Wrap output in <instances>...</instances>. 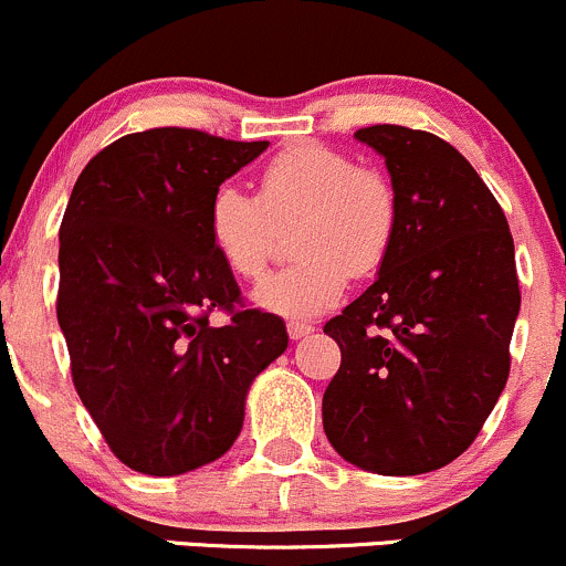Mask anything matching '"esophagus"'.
I'll list each match as a JSON object with an SVG mask.
<instances>
[{
  "mask_svg": "<svg viewBox=\"0 0 566 566\" xmlns=\"http://www.w3.org/2000/svg\"><path fill=\"white\" fill-rule=\"evenodd\" d=\"M314 328L308 323H298V319H290L287 323V336L293 338V342H298V338H303V336H308V333H312Z\"/></svg>",
  "mask_w": 566,
  "mask_h": 566,
  "instance_id": "obj_1",
  "label": "esophagus"
}]
</instances>
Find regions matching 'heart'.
Returning <instances> with one entry per match:
<instances>
[{
	"label": "heart",
	"instance_id": "b5f03b06",
	"mask_svg": "<svg viewBox=\"0 0 566 566\" xmlns=\"http://www.w3.org/2000/svg\"><path fill=\"white\" fill-rule=\"evenodd\" d=\"M295 219L298 260L273 273L254 298L268 312L303 323L336 306L349 273L368 276L388 260L401 203L388 174L358 165L342 148L303 140L260 168L258 198L219 187L208 203V235L233 276L258 282L279 228Z\"/></svg>",
	"mask_w": 566,
	"mask_h": 566
}]
</instances>
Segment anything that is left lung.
I'll use <instances>...</instances> for the list:
<instances>
[{
    "instance_id": "left-lung-1",
    "label": "left lung",
    "mask_w": 566,
    "mask_h": 566,
    "mask_svg": "<svg viewBox=\"0 0 566 566\" xmlns=\"http://www.w3.org/2000/svg\"><path fill=\"white\" fill-rule=\"evenodd\" d=\"M401 203L396 243L360 298L325 323L342 366L323 396L336 453L377 474L448 467L478 439L510 377L521 308L507 217L458 148L374 124Z\"/></svg>"
}]
</instances>
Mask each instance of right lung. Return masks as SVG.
<instances>
[{
	"mask_svg": "<svg viewBox=\"0 0 566 566\" xmlns=\"http://www.w3.org/2000/svg\"><path fill=\"white\" fill-rule=\"evenodd\" d=\"M265 148L154 127L88 159L70 195L59 328L83 407L135 472L170 478L228 453L249 385L287 349L282 317L243 303L208 235L213 192Z\"/></svg>",
	"mask_w": 566,
	"mask_h": 566,
	"instance_id": "add662e5",
	"label": "right lung"
}]
</instances>
